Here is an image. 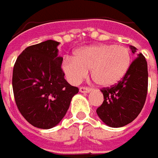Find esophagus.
<instances>
[{
    "label": "esophagus",
    "instance_id": "34e87169",
    "mask_svg": "<svg viewBox=\"0 0 158 158\" xmlns=\"http://www.w3.org/2000/svg\"><path fill=\"white\" fill-rule=\"evenodd\" d=\"M79 90H80L81 93H89V92L91 91V89L87 88V87H81V88L79 89Z\"/></svg>",
    "mask_w": 158,
    "mask_h": 158
}]
</instances>
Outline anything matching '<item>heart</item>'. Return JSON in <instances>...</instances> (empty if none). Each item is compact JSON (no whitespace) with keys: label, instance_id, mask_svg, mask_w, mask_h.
Instances as JSON below:
<instances>
[{"label":"heart","instance_id":"1","mask_svg":"<svg viewBox=\"0 0 158 158\" xmlns=\"http://www.w3.org/2000/svg\"><path fill=\"white\" fill-rule=\"evenodd\" d=\"M131 64V53L124 46L93 44L77 49L74 58L64 57L62 70L70 83L78 84L90 69L94 82L102 88H109L124 78Z\"/></svg>","mask_w":158,"mask_h":158}]
</instances>
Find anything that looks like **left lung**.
<instances>
[{
    "mask_svg": "<svg viewBox=\"0 0 158 158\" xmlns=\"http://www.w3.org/2000/svg\"><path fill=\"white\" fill-rule=\"evenodd\" d=\"M133 54L136 48L130 46ZM148 90V66L145 57L138 54L124 78L116 85L101 89L104 101L96 110L102 121L120 128L134 121L144 105Z\"/></svg>",
    "mask_w": 158,
    "mask_h": 158,
    "instance_id": "8db88e82",
    "label": "left lung"
}]
</instances>
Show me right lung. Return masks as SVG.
Here are the masks:
<instances>
[{
	"label": "right lung",
	"instance_id": "right-lung-1",
	"mask_svg": "<svg viewBox=\"0 0 158 158\" xmlns=\"http://www.w3.org/2000/svg\"><path fill=\"white\" fill-rule=\"evenodd\" d=\"M60 42L48 40L25 48L13 69V91L22 116L39 129H51L66 115L78 93L64 79Z\"/></svg>",
	"mask_w": 158,
	"mask_h": 158
}]
</instances>
